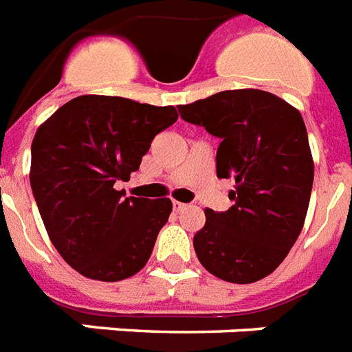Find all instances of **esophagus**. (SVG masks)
I'll return each instance as SVG.
<instances>
[{
  "mask_svg": "<svg viewBox=\"0 0 352 352\" xmlns=\"http://www.w3.org/2000/svg\"><path fill=\"white\" fill-rule=\"evenodd\" d=\"M185 207H187V205L182 204V201H176V199H174V201H173V209L176 210V212H179V210H184Z\"/></svg>",
  "mask_w": 352,
  "mask_h": 352,
  "instance_id": "esophagus-1",
  "label": "esophagus"
}]
</instances>
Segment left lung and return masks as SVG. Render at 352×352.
<instances>
[{
  "mask_svg": "<svg viewBox=\"0 0 352 352\" xmlns=\"http://www.w3.org/2000/svg\"><path fill=\"white\" fill-rule=\"evenodd\" d=\"M221 143L218 178H234L225 212L205 209L194 234L199 263L230 283L269 276L298 240L307 216L314 163L298 109L258 89L223 91L178 107Z\"/></svg>",
  "mask_w": 352,
  "mask_h": 352,
  "instance_id": "8db88e82",
  "label": "left lung"
}]
</instances>
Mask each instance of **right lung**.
Instances as JSON below:
<instances>
[{"mask_svg": "<svg viewBox=\"0 0 352 352\" xmlns=\"http://www.w3.org/2000/svg\"><path fill=\"white\" fill-rule=\"evenodd\" d=\"M176 120L173 105L87 94L36 131L30 187L39 214L61 258L85 278L120 282L151 258L173 201L125 196L114 184L129 182L154 136Z\"/></svg>", "mask_w": 352, "mask_h": 352, "instance_id": "right-lung-1", "label": "right lung"}]
</instances>
